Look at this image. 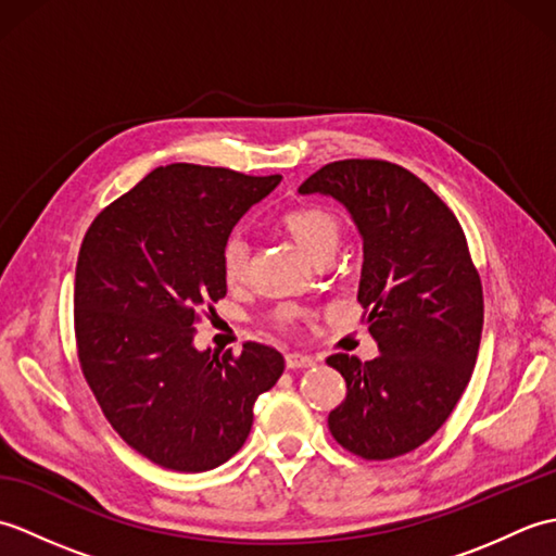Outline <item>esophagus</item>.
<instances>
[{"label":"esophagus","instance_id":"1","mask_svg":"<svg viewBox=\"0 0 556 556\" xmlns=\"http://www.w3.org/2000/svg\"><path fill=\"white\" fill-rule=\"evenodd\" d=\"M317 361L313 356H305V353H289L287 356V368L299 370V368H311Z\"/></svg>","mask_w":556,"mask_h":556}]
</instances>
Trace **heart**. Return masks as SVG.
Instances as JSON below:
<instances>
[{"label":"heart","instance_id":"1","mask_svg":"<svg viewBox=\"0 0 556 556\" xmlns=\"http://www.w3.org/2000/svg\"><path fill=\"white\" fill-rule=\"evenodd\" d=\"M277 224L281 227L289 239H293L301 251L311 260L325 251H334L339 241V222L337 217L323 205L315 203H301L287 207L281 212ZM219 267L222 277L229 287L243 285L245 271H248V243L243 236L233 233L222 245L219 253ZM293 313L285 311L281 313V320H291Z\"/></svg>","mask_w":556,"mask_h":556}]
</instances>
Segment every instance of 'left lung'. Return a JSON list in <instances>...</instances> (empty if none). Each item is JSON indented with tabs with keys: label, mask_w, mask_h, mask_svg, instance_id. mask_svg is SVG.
<instances>
[{
	"label": "left lung",
	"mask_w": 556,
	"mask_h": 556,
	"mask_svg": "<svg viewBox=\"0 0 556 556\" xmlns=\"http://www.w3.org/2000/svg\"><path fill=\"white\" fill-rule=\"evenodd\" d=\"M301 193L332 195L363 236L358 303L380 356L334 353L346 380L329 413L334 440L365 460L425 444L466 392L482 334V285L452 210L416 174L384 160H339Z\"/></svg>",
	"instance_id": "left-lung-1"
}]
</instances>
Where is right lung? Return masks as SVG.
<instances>
[{"label": "right lung", "instance_id": "1", "mask_svg": "<svg viewBox=\"0 0 556 556\" xmlns=\"http://www.w3.org/2000/svg\"><path fill=\"white\" fill-rule=\"evenodd\" d=\"M279 181L167 164L104 207L80 243L83 377L116 434L162 468L203 473L229 460L251 432L255 399L285 372V356L257 341L241 353L193 346L200 315L227 296L224 241Z\"/></svg>", "mask_w": 556, "mask_h": 556}]
</instances>
